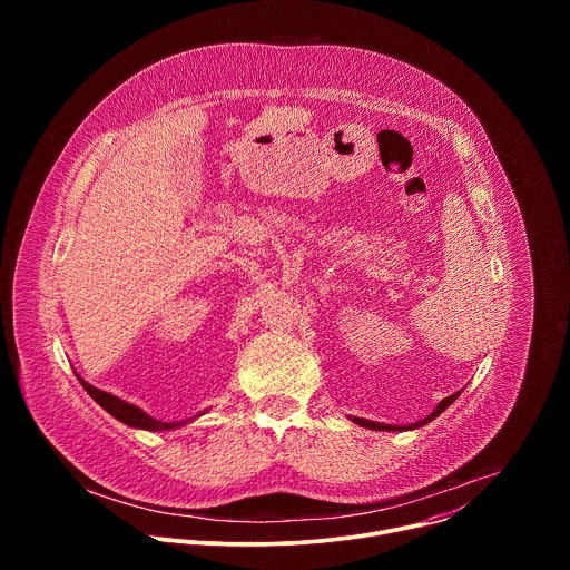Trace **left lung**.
<instances>
[{"label": "left lung", "instance_id": "8db88e82", "mask_svg": "<svg viewBox=\"0 0 570 570\" xmlns=\"http://www.w3.org/2000/svg\"><path fill=\"white\" fill-rule=\"evenodd\" d=\"M464 390V387H462ZM462 390L460 392H453L451 396H444L438 405H435V411L429 415V417H424V420H420V422H415V424H403V426H396V424H381V422H370V420H363V417H350L354 424H358V426H363V429H372V431H415V429H420V426H424V424H429V422H433L438 415H442L449 405L462 394Z\"/></svg>", "mask_w": 570, "mask_h": 570}]
</instances>
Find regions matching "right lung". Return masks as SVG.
<instances>
[{"mask_svg":"<svg viewBox=\"0 0 570 570\" xmlns=\"http://www.w3.org/2000/svg\"><path fill=\"white\" fill-rule=\"evenodd\" d=\"M78 381H80V385L88 390V394L101 405L106 413H110L115 420H119L121 424H126L130 429L153 431V433H157V431H174V429H180V426H185V424H189V422H194V420H198L200 415L207 413V411H203V413H198V415H194L189 420H183V422H161V420H155L148 413H144L139 405L128 403V401H124V399H119V396H115V394H110L106 390H99V387L90 385L83 376H78Z\"/></svg>","mask_w":570,"mask_h":570,"instance_id":"obj_1","label":"right lung"}]
</instances>
